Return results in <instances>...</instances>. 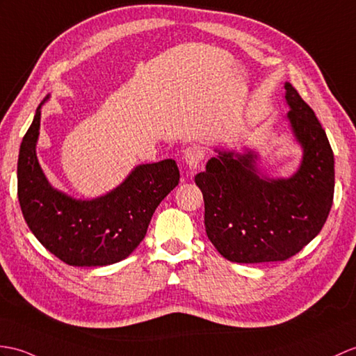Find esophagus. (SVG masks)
<instances>
[{
  "instance_id": "obj_1",
  "label": "esophagus",
  "mask_w": 356,
  "mask_h": 356,
  "mask_svg": "<svg viewBox=\"0 0 356 356\" xmlns=\"http://www.w3.org/2000/svg\"><path fill=\"white\" fill-rule=\"evenodd\" d=\"M184 161L191 170H197L198 165L203 161V150L200 147L193 145L186 147L184 150Z\"/></svg>"
}]
</instances>
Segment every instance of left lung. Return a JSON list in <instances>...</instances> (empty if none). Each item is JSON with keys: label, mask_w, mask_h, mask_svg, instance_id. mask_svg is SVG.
I'll return each instance as SVG.
<instances>
[{"label": "left lung", "mask_w": 356, "mask_h": 356, "mask_svg": "<svg viewBox=\"0 0 356 356\" xmlns=\"http://www.w3.org/2000/svg\"><path fill=\"white\" fill-rule=\"evenodd\" d=\"M288 121L303 156L288 179H270L254 152L216 150L195 176L204 227L222 258L239 264L285 261L316 238L334 200V153L316 113L285 83Z\"/></svg>", "instance_id": "8db88e82"}]
</instances>
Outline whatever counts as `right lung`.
Wrapping results in <instances>:
<instances>
[{
  "label": "right lung",
  "mask_w": 356,
  "mask_h": 356,
  "mask_svg": "<svg viewBox=\"0 0 356 356\" xmlns=\"http://www.w3.org/2000/svg\"><path fill=\"white\" fill-rule=\"evenodd\" d=\"M39 104L18 158V198L27 226L39 243L74 267L120 262L143 241L159 203L179 185L176 162L143 163L120 186L92 200H79L53 188L40 168L36 144Z\"/></svg>",
  "instance_id": "obj_1"
}]
</instances>
